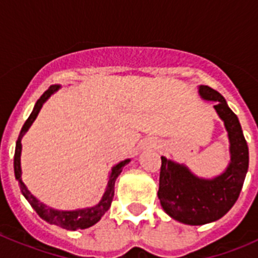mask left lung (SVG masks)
<instances>
[{"mask_svg":"<svg viewBox=\"0 0 258 258\" xmlns=\"http://www.w3.org/2000/svg\"><path fill=\"white\" fill-rule=\"evenodd\" d=\"M199 93L214 108L229 133L231 161L226 172L214 179L198 178L184 165L161 156L157 197L170 217L186 225H204L220 220L238 200L248 170V146L238 116L214 89L200 85Z\"/></svg>","mask_w":258,"mask_h":258,"instance_id":"left-lung-1","label":"left lung"}]
</instances>
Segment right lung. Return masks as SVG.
Masks as SVG:
<instances>
[{
	"instance_id": "right-lung-1",
	"label": "right lung",
	"mask_w": 258,
	"mask_h": 258,
	"mask_svg": "<svg viewBox=\"0 0 258 258\" xmlns=\"http://www.w3.org/2000/svg\"><path fill=\"white\" fill-rule=\"evenodd\" d=\"M59 89L58 85H52L47 89L46 92L44 94L41 95V98L36 102V106L32 111V113L29 115V117L27 118L24 125H23L22 131H20L19 138L17 141V147H15V155H14V172H15V178L18 179L20 186V191L24 195L28 203L32 206V208L35 209L36 213L40 216L42 220L47 221V222L52 223V225H56L59 227H63L66 230H71V231H75L77 229H88V227L93 226L98 221L101 220L102 216L106 213L107 211L111 207V203H112L113 195H115V182L116 178H117L120 173L122 172V166L126 165L127 163L131 160H125L121 161L120 164H117L116 166L112 168V172L109 174V179H108V184H107V190L104 192L103 198L99 202V204L97 206L92 207V208H86V209H79V211H72V212H67V211H55V209H51L49 207H46L45 204L38 202L28 190H27L26 184L22 182V178H20V175H22V169H20V152H22V137L24 136L27 131H28V127L31 126V124L35 121V118L37 117L38 112H40L41 107L42 104L46 102L47 98L52 94L54 92H56Z\"/></svg>"
}]
</instances>
